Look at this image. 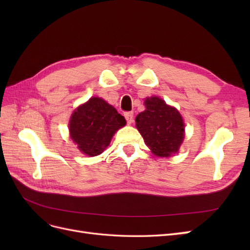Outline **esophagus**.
<instances>
[{"label": "esophagus", "instance_id": "obj_1", "mask_svg": "<svg viewBox=\"0 0 250 250\" xmlns=\"http://www.w3.org/2000/svg\"><path fill=\"white\" fill-rule=\"evenodd\" d=\"M124 117H125V119H126V121H127V123L128 124H131V122L133 121V112H125L124 113Z\"/></svg>", "mask_w": 250, "mask_h": 250}]
</instances>
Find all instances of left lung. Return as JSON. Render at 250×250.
<instances>
[{
	"label": "left lung",
	"instance_id": "8db88e82",
	"mask_svg": "<svg viewBox=\"0 0 250 250\" xmlns=\"http://www.w3.org/2000/svg\"><path fill=\"white\" fill-rule=\"evenodd\" d=\"M145 106L135 122L146 145L158 156L177 152L185 135V124L179 112L157 97L147 98Z\"/></svg>",
	"mask_w": 250,
	"mask_h": 250
}]
</instances>
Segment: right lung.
I'll return each mask as SVG.
<instances>
[{
	"mask_svg": "<svg viewBox=\"0 0 250 250\" xmlns=\"http://www.w3.org/2000/svg\"><path fill=\"white\" fill-rule=\"evenodd\" d=\"M125 124L124 117L115 107L101 98H92L73 112L71 138L83 153L96 156L109 145L112 135Z\"/></svg>",
	"mask_w": 250,
	"mask_h": 250,
	"instance_id": "right-lung-1",
	"label": "right lung"
}]
</instances>
